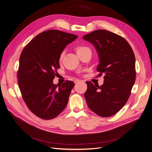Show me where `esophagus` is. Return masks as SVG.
<instances>
[{
    "mask_svg": "<svg viewBox=\"0 0 152 152\" xmlns=\"http://www.w3.org/2000/svg\"><path fill=\"white\" fill-rule=\"evenodd\" d=\"M74 83H75V84H77V83H79V82H80L81 81L80 80H78V79H75V80H74Z\"/></svg>",
    "mask_w": 152,
    "mask_h": 152,
    "instance_id": "34e87169",
    "label": "esophagus"
}]
</instances>
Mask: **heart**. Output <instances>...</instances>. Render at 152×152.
I'll use <instances>...</instances> for the list:
<instances>
[{
	"instance_id": "heart-1",
	"label": "heart",
	"mask_w": 152,
	"mask_h": 152,
	"mask_svg": "<svg viewBox=\"0 0 152 152\" xmlns=\"http://www.w3.org/2000/svg\"><path fill=\"white\" fill-rule=\"evenodd\" d=\"M75 51L77 52V53L78 54V55H79V54L83 53V52H85L86 50L89 49V48L86 46H83V45H78L75 47ZM64 53L62 52L61 54H60V60H62L63 57H64Z\"/></svg>"
}]
</instances>
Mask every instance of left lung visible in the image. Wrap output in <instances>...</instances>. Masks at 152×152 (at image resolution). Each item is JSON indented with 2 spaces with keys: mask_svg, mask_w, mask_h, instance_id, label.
I'll return each mask as SVG.
<instances>
[{
  "mask_svg": "<svg viewBox=\"0 0 152 152\" xmlns=\"http://www.w3.org/2000/svg\"><path fill=\"white\" fill-rule=\"evenodd\" d=\"M99 54L96 70L104 74L100 87L87 81L84 94L87 105L102 117L116 114L129 99L136 78L135 57L129 42L124 37L108 30L100 29L84 35Z\"/></svg>",
  "mask_w": 152,
  "mask_h": 152,
  "instance_id": "left-lung-1",
  "label": "left lung"
}]
</instances>
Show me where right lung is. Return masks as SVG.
I'll return each instance as SVG.
<instances>
[{
	"label": "right lung",
	"mask_w": 152,
	"mask_h": 152,
	"mask_svg": "<svg viewBox=\"0 0 152 152\" xmlns=\"http://www.w3.org/2000/svg\"><path fill=\"white\" fill-rule=\"evenodd\" d=\"M77 38L76 35L49 30L36 36L21 53L18 84L26 105L40 118H56L67 105L74 83L66 80L54 85L53 80L60 68V54Z\"/></svg>",
	"instance_id": "1"
}]
</instances>
